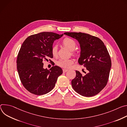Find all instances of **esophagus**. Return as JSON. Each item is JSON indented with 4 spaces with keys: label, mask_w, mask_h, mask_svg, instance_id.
Masks as SVG:
<instances>
[{
    "label": "esophagus",
    "mask_w": 127,
    "mask_h": 127,
    "mask_svg": "<svg viewBox=\"0 0 127 127\" xmlns=\"http://www.w3.org/2000/svg\"><path fill=\"white\" fill-rule=\"evenodd\" d=\"M63 72H64V73H65V72H66L67 71H68V69H64H64H63Z\"/></svg>",
    "instance_id": "34e87169"
}]
</instances>
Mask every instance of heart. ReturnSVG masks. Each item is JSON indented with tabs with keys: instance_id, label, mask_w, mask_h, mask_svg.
<instances>
[{
	"instance_id": "b5f03b06",
	"label": "heart",
	"mask_w": 127,
	"mask_h": 127,
	"mask_svg": "<svg viewBox=\"0 0 127 127\" xmlns=\"http://www.w3.org/2000/svg\"><path fill=\"white\" fill-rule=\"evenodd\" d=\"M62 43L65 47L71 51H74L77 46L75 41L71 38H65L62 41ZM58 47L53 45L51 48V53L54 57L58 55ZM74 61L72 59H60L57 62V64L63 68H67L71 66Z\"/></svg>"
}]
</instances>
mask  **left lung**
I'll return each instance as SVG.
<instances>
[{"label": "left lung", "instance_id": "8db88e82", "mask_svg": "<svg viewBox=\"0 0 127 127\" xmlns=\"http://www.w3.org/2000/svg\"><path fill=\"white\" fill-rule=\"evenodd\" d=\"M64 34L78 41L81 50L78 63L88 71L85 76L76 71V77L72 81L74 90L86 97L97 94L106 85L111 66L106 47L99 38L88 34L66 32Z\"/></svg>", "mask_w": 127, "mask_h": 127}]
</instances>
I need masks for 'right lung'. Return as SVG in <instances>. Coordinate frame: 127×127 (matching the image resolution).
<instances>
[{
	"mask_svg": "<svg viewBox=\"0 0 127 127\" xmlns=\"http://www.w3.org/2000/svg\"><path fill=\"white\" fill-rule=\"evenodd\" d=\"M63 36L41 32L28 37L22 44L17 57V70L23 86L30 93L41 95L49 92L63 74V69L57 65L49 70L44 68L43 63V60L53 58V42Z\"/></svg>",
	"mask_w": 127,
	"mask_h": 127,
	"instance_id": "1",
	"label": "right lung"
}]
</instances>
